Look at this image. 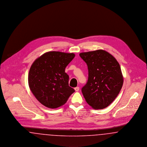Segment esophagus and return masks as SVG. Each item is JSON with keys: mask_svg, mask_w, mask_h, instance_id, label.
<instances>
[{"mask_svg": "<svg viewBox=\"0 0 147 147\" xmlns=\"http://www.w3.org/2000/svg\"><path fill=\"white\" fill-rule=\"evenodd\" d=\"M74 89H75V90L76 91H78L79 90V87H78V86H77L76 88H74Z\"/></svg>", "mask_w": 147, "mask_h": 147, "instance_id": "obj_1", "label": "esophagus"}]
</instances>
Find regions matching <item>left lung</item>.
Returning a JSON list of instances; mask_svg holds the SVG:
<instances>
[{
  "instance_id": "left-lung-1",
  "label": "left lung",
  "mask_w": 147,
  "mask_h": 147,
  "mask_svg": "<svg viewBox=\"0 0 147 147\" xmlns=\"http://www.w3.org/2000/svg\"><path fill=\"white\" fill-rule=\"evenodd\" d=\"M79 56L89 72L87 83L82 89L86 102L95 110L107 107L117 96L123 83L119 62L103 49L82 52Z\"/></svg>"
}]
</instances>
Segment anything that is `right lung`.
Masks as SVG:
<instances>
[{
  "instance_id": "add662e5",
  "label": "right lung",
  "mask_w": 147,
  "mask_h": 147,
  "mask_svg": "<svg viewBox=\"0 0 147 147\" xmlns=\"http://www.w3.org/2000/svg\"><path fill=\"white\" fill-rule=\"evenodd\" d=\"M74 57L73 53L50 51L32 63L28 72V86L41 104L56 109L65 104L75 91L69 86V76L65 72Z\"/></svg>"
}]
</instances>
